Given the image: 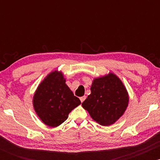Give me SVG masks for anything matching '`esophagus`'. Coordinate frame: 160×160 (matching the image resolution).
Returning <instances> with one entry per match:
<instances>
[{
  "label": "esophagus",
  "instance_id": "34e87169",
  "mask_svg": "<svg viewBox=\"0 0 160 160\" xmlns=\"http://www.w3.org/2000/svg\"><path fill=\"white\" fill-rule=\"evenodd\" d=\"M86 96H82V97H80V102H84V100H85V99H86Z\"/></svg>",
  "mask_w": 160,
  "mask_h": 160
}]
</instances>
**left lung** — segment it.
<instances>
[{"instance_id": "left-lung-1", "label": "left lung", "mask_w": 160, "mask_h": 160, "mask_svg": "<svg viewBox=\"0 0 160 160\" xmlns=\"http://www.w3.org/2000/svg\"><path fill=\"white\" fill-rule=\"evenodd\" d=\"M91 94L82 103L84 109L102 126H110L120 119L126 110L128 95L126 87L113 73L95 78Z\"/></svg>"}]
</instances>
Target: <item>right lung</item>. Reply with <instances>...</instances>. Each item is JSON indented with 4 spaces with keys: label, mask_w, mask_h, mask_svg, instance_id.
<instances>
[{
    "label": "right lung",
    "mask_w": 160,
    "mask_h": 160,
    "mask_svg": "<svg viewBox=\"0 0 160 160\" xmlns=\"http://www.w3.org/2000/svg\"><path fill=\"white\" fill-rule=\"evenodd\" d=\"M80 101L66 85L61 71L49 74L38 86L33 98L37 115L43 123L56 127L65 122Z\"/></svg>",
    "instance_id": "obj_1"
}]
</instances>
